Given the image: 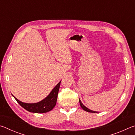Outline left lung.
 Returning a JSON list of instances; mask_svg holds the SVG:
<instances>
[{
    "label": "left lung",
    "instance_id": "left-lung-1",
    "mask_svg": "<svg viewBox=\"0 0 135 135\" xmlns=\"http://www.w3.org/2000/svg\"><path fill=\"white\" fill-rule=\"evenodd\" d=\"M79 102H80V105L81 107L82 108H83V109H84V111H87V112H89V113H97V112L94 111H92V110H90V109H88V108H86V107L85 106H84L83 104H82V102H81V100H80V99H79Z\"/></svg>",
    "mask_w": 135,
    "mask_h": 135
}]
</instances>
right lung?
I'll return each instance as SVG.
<instances>
[{
    "instance_id": "add662e5",
    "label": "right lung",
    "mask_w": 135,
    "mask_h": 135,
    "mask_svg": "<svg viewBox=\"0 0 135 135\" xmlns=\"http://www.w3.org/2000/svg\"><path fill=\"white\" fill-rule=\"evenodd\" d=\"M61 81L55 87L53 90L51 91L50 94L47 97L41 101L35 104H27L24 103L17 99L15 98L17 102L21 105L22 108L26 109L29 112L35 113H45L51 111L55 106L57 98H58V93L60 86Z\"/></svg>"
}]
</instances>
